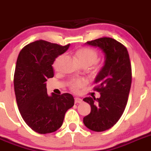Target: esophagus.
<instances>
[{"mask_svg":"<svg viewBox=\"0 0 151 151\" xmlns=\"http://www.w3.org/2000/svg\"><path fill=\"white\" fill-rule=\"evenodd\" d=\"M83 101L80 98H74V102H75V104H81V103H83Z\"/></svg>","mask_w":151,"mask_h":151,"instance_id":"1","label":"esophagus"}]
</instances>
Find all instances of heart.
I'll list each match as a JSON object with an SVG mask.
<instances>
[{"label": "heart", "mask_w": 151, "mask_h": 151, "mask_svg": "<svg viewBox=\"0 0 151 151\" xmlns=\"http://www.w3.org/2000/svg\"><path fill=\"white\" fill-rule=\"evenodd\" d=\"M75 56L77 61L79 62L82 66H90L92 65L93 68L95 70H98L100 68L99 65L95 62L97 61L98 58V53L95 50L90 47H83L77 49L75 52ZM63 58V56H59L53 63V67L55 69L58 68V65L61 59ZM87 83V81L84 78H79L71 80L69 83V87L72 91L77 92L80 91L81 88H83Z\"/></svg>", "instance_id": "b5f03b06"}]
</instances>
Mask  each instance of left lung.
<instances>
[{"label": "left lung", "mask_w": 151, "mask_h": 151, "mask_svg": "<svg viewBox=\"0 0 151 151\" xmlns=\"http://www.w3.org/2000/svg\"><path fill=\"white\" fill-rule=\"evenodd\" d=\"M86 44L100 47L105 62L95 80L94 89L101 97L83 99L91 106V112L84 117L83 123L91 130L102 132L113 127L124 111L132 82L131 64L126 47L115 39L103 37Z\"/></svg>", "instance_id": "left-lung-1"}]
</instances>
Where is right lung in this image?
Here are the masks:
<instances>
[{
	"instance_id": "right-lung-1",
	"label": "right lung",
	"mask_w": 151,
	"mask_h": 151,
	"mask_svg": "<svg viewBox=\"0 0 151 151\" xmlns=\"http://www.w3.org/2000/svg\"><path fill=\"white\" fill-rule=\"evenodd\" d=\"M69 45L38 40L24 47L17 59L14 74L17 105L25 123L40 134L60 128L65 112L74 104L68 93L49 96L45 83L53 77V62Z\"/></svg>"
}]
</instances>
